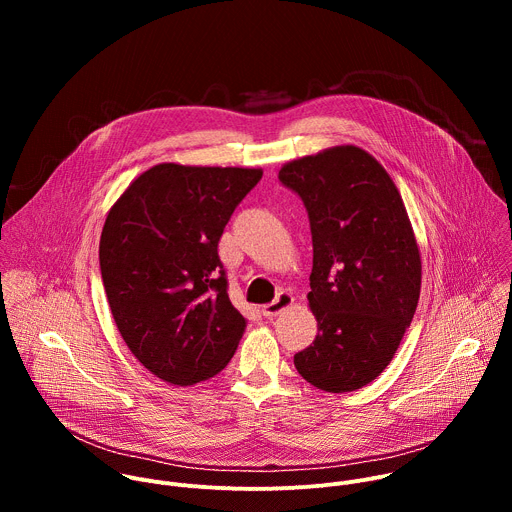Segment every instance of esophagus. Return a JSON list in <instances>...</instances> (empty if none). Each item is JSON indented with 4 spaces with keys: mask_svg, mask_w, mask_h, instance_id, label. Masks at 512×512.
Listing matches in <instances>:
<instances>
[{
    "mask_svg": "<svg viewBox=\"0 0 512 512\" xmlns=\"http://www.w3.org/2000/svg\"><path fill=\"white\" fill-rule=\"evenodd\" d=\"M291 306H294V296L287 294V291H281V294H277V298L271 304H265L261 308V312H263L265 318H275V316H279L281 312H285Z\"/></svg>",
    "mask_w": 512,
    "mask_h": 512,
    "instance_id": "obj_1",
    "label": "esophagus"
}]
</instances>
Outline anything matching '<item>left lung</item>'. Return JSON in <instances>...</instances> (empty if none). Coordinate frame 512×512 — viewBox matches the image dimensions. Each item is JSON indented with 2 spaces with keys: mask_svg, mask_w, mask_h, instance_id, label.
Here are the masks:
<instances>
[{
  "mask_svg": "<svg viewBox=\"0 0 512 512\" xmlns=\"http://www.w3.org/2000/svg\"><path fill=\"white\" fill-rule=\"evenodd\" d=\"M310 216L314 261L308 306L314 342L294 356L320 391L373 383L395 356L421 291V253L401 192L358 145H334L281 166Z\"/></svg>",
  "mask_w": 512,
  "mask_h": 512,
  "instance_id": "obj_1",
  "label": "left lung"
}]
</instances>
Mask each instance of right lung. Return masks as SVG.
<instances>
[{
    "mask_svg": "<svg viewBox=\"0 0 512 512\" xmlns=\"http://www.w3.org/2000/svg\"><path fill=\"white\" fill-rule=\"evenodd\" d=\"M261 176V168L164 162L107 212L99 263L113 320L131 354L170 385L221 373L247 328L216 247Z\"/></svg>",
    "mask_w": 512,
    "mask_h": 512,
    "instance_id": "add662e5",
    "label": "right lung"
}]
</instances>
